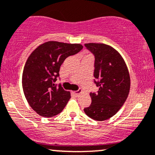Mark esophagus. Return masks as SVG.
<instances>
[{"mask_svg": "<svg viewBox=\"0 0 155 155\" xmlns=\"http://www.w3.org/2000/svg\"><path fill=\"white\" fill-rule=\"evenodd\" d=\"M81 92H82V91H81V90H80V89H79V90H78V91H75V92H72V94H74V96H76V97H78V96L80 94H81Z\"/></svg>", "mask_w": 155, "mask_h": 155, "instance_id": "34e87169", "label": "esophagus"}]
</instances>
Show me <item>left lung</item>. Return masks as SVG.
<instances>
[{
    "instance_id": "1",
    "label": "left lung",
    "mask_w": 155,
    "mask_h": 155,
    "mask_svg": "<svg viewBox=\"0 0 155 155\" xmlns=\"http://www.w3.org/2000/svg\"><path fill=\"white\" fill-rule=\"evenodd\" d=\"M84 46L94 55V83L99 90L90 93L92 103L84 110L95 120H107L116 114L128 97L129 72L120 54L111 46L102 43Z\"/></svg>"
}]
</instances>
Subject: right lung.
Here are the masks:
<instances>
[{
  "label": "right lung",
  "mask_w": 155,
  "mask_h": 155,
  "mask_svg": "<svg viewBox=\"0 0 155 155\" xmlns=\"http://www.w3.org/2000/svg\"><path fill=\"white\" fill-rule=\"evenodd\" d=\"M80 44L49 41L38 46L28 58L22 74V87L28 103L37 114H59L71 98L70 92L55 84L65 59L78 53Z\"/></svg>",
  "instance_id": "right-lung-1"
}]
</instances>
